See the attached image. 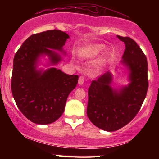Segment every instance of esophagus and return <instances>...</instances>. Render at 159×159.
<instances>
[{
  "label": "esophagus",
  "instance_id": "obj_1",
  "mask_svg": "<svg viewBox=\"0 0 159 159\" xmlns=\"http://www.w3.org/2000/svg\"><path fill=\"white\" fill-rule=\"evenodd\" d=\"M84 80L83 77H80L79 80H78V84H79L80 85H82V84L84 83Z\"/></svg>",
  "mask_w": 159,
  "mask_h": 159
}]
</instances>
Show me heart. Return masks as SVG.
Returning a JSON list of instances; mask_svg holds the SVG:
<instances>
[{"instance_id":"b5f03b06","label":"heart","mask_w":159,"mask_h":159,"mask_svg":"<svg viewBox=\"0 0 159 159\" xmlns=\"http://www.w3.org/2000/svg\"><path fill=\"white\" fill-rule=\"evenodd\" d=\"M104 49H105V45L103 44H90L81 48L78 55L82 60L90 59L101 53Z\"/></svg>"}]
</instances>
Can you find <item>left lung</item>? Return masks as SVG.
Wrapping results in <instances>:
<instances>
[{"label": "left lung", "instance_id": "1", "mask_svg": "<svg viewBox=\"0 0 159 159\" xmlns=\"http://www.w3.org/2000/svg\"><path fill=\"white\" fill-rule=\"evenodd\" d=\"M117 38L125 43V50L115 71L127 75L128 84L113 88L114 75L107 71L93 81L88 89L87 115L93 125L107 132L121 129L132 120L148 88V62L142 50L130 38Z\"/></svg>", "mask_w": 159, "mask_h": 159}]
</instances>
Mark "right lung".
I'll use <instances>...</instances> for the list:
<instances>
[{
	"instance_id": "right-lung-1",
	"label": "right lung",
	"mask_w": 159,
	"mask_h": 159,
	"mask_svg": "<svg viewBox=\"0 0 159 159\" xmlns=\"http://www.w3.org/2000/svg\"><path fill=\"white\" fill-rule=\"evenodd\" d=\"M69 38L68 34L57 30L34 34L14 56L13 97L21 112L38 125L57 120L64 111L69 93L77 86V75H67L53 66L63 60L58 52L66 55L63 47ZM41 65L44 67H39Z\"/></svg>"
}]
</instances>
